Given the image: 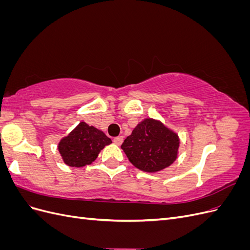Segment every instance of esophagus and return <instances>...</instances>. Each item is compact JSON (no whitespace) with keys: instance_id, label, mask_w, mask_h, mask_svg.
<instances>
[{"instance_id":"obj_1","label":"esophagus","mask_w":250,"mask_h":250,"mask_svg":"<svg viewBox=\"0 0 250 250\" xmlns=\"http://www.w3.org/2000/svg\"><path fill=\"white\" fill-rule=\"evenodd\" d=\"M113 142H115V144H117V145H121V144L123 143V137H116L113 139Z\"/></svg>"}]
</instances>
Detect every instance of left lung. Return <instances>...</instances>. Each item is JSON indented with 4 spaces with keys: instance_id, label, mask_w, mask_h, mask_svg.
I'll return each mask as SVG.
<instances>
[{
    "instance_id": "left-lung-1",
    "label": "left lung",
    "mask_w": 250,
    "mask_h": 250,
    "mask_svg": "<svg viewBox=\"0 0 250 250\" xmlns=\"http://www.w3.org/2000/svg\"><path fill=\"white\" fill-rule=\"evenodd\" d=\"M178 147L177 134L153 119L144 120L121 146L134 167L145 172L169 167L176 160Z\"/></svg>"
}]
</instances>
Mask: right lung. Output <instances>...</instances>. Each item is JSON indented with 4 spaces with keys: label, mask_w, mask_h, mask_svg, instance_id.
Returning <instances> with one entry per match:
<instances>
[{
    "label": "right lung",
    "mask_w": 250,
    "mask_h": 250,
    "mask_svg": "<svg viewBox=\"0 0 250 250\" xmlns=\"http://www.w3.org/2000/svg\"><path fill=\"white\" fill-rule=\"evenodd\" d=\"M110 143L111 140L104 132L81 122L60 141L58 150L67 166L80 168L92 164L100 151Z\"/></svg>",
    "instance_id": "right-lung-1"
}]
</instances>
